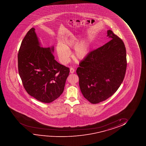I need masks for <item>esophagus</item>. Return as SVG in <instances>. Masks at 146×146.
Wrapping results in <instances>:
<instances>
[{
	"label": "esophagus",
	"instance_id": "1",
	"mask_svg": "<svg viewBox=\"0 0 146 146\" xmlns=\"http://www.w3.org/2000/svg\"><path fill=\"white\" fill-rule=\"evenodd\" d=\"M70 71L71 73H74V72H75V69L74 68L71 67V68H70Z\"/></svg>",
	"mask_w": 146,
	"mask_h": 146
}]
</instances>
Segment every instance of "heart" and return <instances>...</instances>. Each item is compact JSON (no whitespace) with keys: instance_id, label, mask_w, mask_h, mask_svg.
<instances>
[{"instance_id":"b5f03b06","label":"heart","mask_w":146,"mask_h":146,"mask_svg":"<svg viewBox=\"0 0 146 146\" xmlns=\"http://www.w3.org/2000/svg\"><path fill=\"white\" fill-rule=\"evenodd\" d=\"M78 43V40L76 38H66L62 40L61 43H58L57 45L56 52L60 61L63 64H66L69 61L71 48L75 47L73 56L76 60H82L86 57L89 50L88 43L82 41Z\"/></svg>"}]
</instances>
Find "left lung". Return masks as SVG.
<instances>
[{
  "label": "left lung",
  "instance_id": "left-lung-1",
  "mask_svg": "<svg viewBox=\"0 0 146 146\" xmlns=\"http://www.w3.org/2000/svg\"><path fill=\"white\" fill-rule=\"evenodd\" d=\"M110 40L89 52L76 70L83 95L92 104L112 96L123 81L127 68L126 50L121 38L111 30Z\"/></svg>",
  "mask_w": 146,
  "mask_h": 146
}]
</instances>
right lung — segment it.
I'll return each mask as SVG.
<instances>
[{
	"label": "right lung",
	"instance_id": "1",
	"mask_svg": "<svg viewBox=\"0 0 146 146\" xmlns=\"http://www.w3.org/2000/svg\"><path fill=\"white\" fill-rule=\"evenodd\" d=\"M35 30L30 29L21 42L18 53V72L27 93L48 103L62 94L70 70L54 59L53 47H41Z\"/></svg>",
	"mask_w": 146,
	"mask_h": 146
}]
</instances>
